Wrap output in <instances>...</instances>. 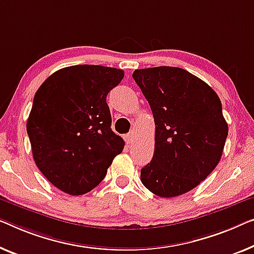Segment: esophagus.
<instances>
[{
  "instance_id": "esophagus-1",
  "label": "esophagus",
  "mask_w": 254,
  "mask_h": 254,
  "mask_svg": "<svg viewBox=\"0 0 254 254\" xmlns=\"http://www.w3.org/2000/svg\"><path fill=\"white\" fill-rule=\"evenodd\" d=\"M124 138H126L127 142H132V141H133V139H134V131L131 130L127 134H126V137H124Z\"/></svg>"
}]
</instances>
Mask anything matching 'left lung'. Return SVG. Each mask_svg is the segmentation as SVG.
<instances>
[{
    "label": "left lung",
    "instance_id": "left-lung-1",
    "mask_svg": "<svg viewBox=\"0 0 254 254\" xmlns=\"http://www.w3.org/2000/svg\"><path fill=\"white\" fill-rule=\"evenodd\" d=\"M132 77L156 126L153 158L140 171V180L160 197L188 192L221 158L228 135L221 101L210 85L183 68H145Z\"/></svg>",
    "mask_w": 254,
    "mask_h": 254
}]
</instances>
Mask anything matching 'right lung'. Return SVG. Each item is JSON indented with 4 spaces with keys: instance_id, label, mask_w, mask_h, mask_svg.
<instances>
[{
    "instance_id": "1",
    "label": "right lung",
    "mask_w": 254,
    "mask_h": 254,
    "mask_svg": "<svg viewBox=\"0 0 254 254\" xmlns=\"http://www.w3.org/2000/svg\"><path fill=\"white\" fill-rule=\"evenodd\" d=\"M124 71L99 65L62 68L36 91L27 120L34 161L60 190L83 195L99 185L124 140L112 130L106 98Z\"/></svg>"
}]
</instances>
